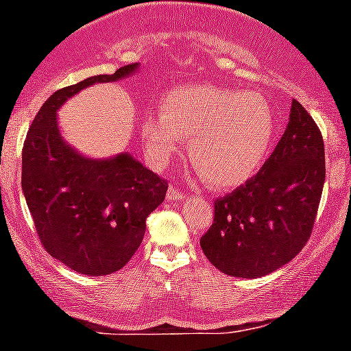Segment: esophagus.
Here are the masks:
<instances>
[{
  "instance_id": "34e87169",
  "label": "esophagus",
  "mask_w": 351,
  "mask_h": 351,
  "mask_svg": "<svg viewBox=\"0 0 351 351\" xmlns=\"http://www.w3.org/2000/svg\"><path fill=\"white\" fill-rule=\"evenodd\" d=\"M166 198H168V200H171V202L173 200H185V193L180 192L176 186H169L168 192H166Z\"/></svg>"
}]
</instances>
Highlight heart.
Returning a JSON list of instances; mask_svg holds the SVG:
<instances>
[{
	"instance_id": "obj_1",
	"label": "heart",
	"mask_w": 351,
	"mask_h": 351,
	"mask_svg": "<svg viewBox=\"0 0 351 351\" xmlns=\"http://www.w3.org/2000/svg\"><path fill=\"white\" fill-rule=\"evenodd\" d=\"M146 154L165 165L189 141V159L208 186L232 190L260 173L275 139L270 105L256 93L186 84L166 93L161 113L141 122Z\"/></svg>"
}]
</instances>
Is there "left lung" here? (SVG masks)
I'll return each mask as SVG.
<instances>
[{"label": "left lung", "instance_id": "8db88e82", "mask_svg": "<svg viewBox=\"0 0 351 351\" xmlns=\"http://www.w3.org/2000/svg\"><path fill=\"white\" fill-rule=\"evenodd\" d=\"M324 178L323 136L306 108L292 100L284 136L260 173L215 200L214 224L200 238L207 260L239 278L284 267L309 239Z\"/></svg>", "mask_w": 351, "mask_h": 351}]
</instances>
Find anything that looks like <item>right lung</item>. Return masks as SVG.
Listing matches in <instances>:
<instances>
[{
  "label": "right lung",
  "instance_id": "add662e5",
  "mask_svg": "<svg viewBox=\"0 0 351 351\" xmlns=\"http://www.w3.org/2000/svg\"><path fill=\"white\" fill-rule=\"evenodd\" d=\"M137 69V62L127 64L58 90L38 110L23 144L22 189L38 238L51 256L90 277L113 274L134 256L168 183L129 153L105 159L77 153L61 136L58 110L84 88Z\"/></svg>",
  "mask_w": 351,
  "mask_h": 351
}]
</instances>
